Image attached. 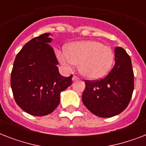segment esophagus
Segmentation results:
<instances>
[{
  "mask_svg": "<svg viewBox=\"0 0 146 146\" xmlns=\"http://www.w3.org/2000/svg\"><path fill=\"white\" fill-rule=\"evenodd\" d=\"M79 79H80V78L78 77V76H75V75L73 76V81H76V80H78Z\"/></svg>",
  "mask_w": 146,
  "mask_h": 146,
  "instance_id": "1",
  "label": "esophagus"
}]
</instances>
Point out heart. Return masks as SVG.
I'll return each instance as SVG.
<instances>
[{
  "label": "heart",
  "mask_w": 146,
  "mask_h": 146,
  "mask_svg": "<svg viewBox=\"0 0 146 146\" xmlns=\"http://www.w3.org/2000/svg\"><path fill=\"white\" fill-rule=\"evenodd\" d=\"M57 56L60 62L69 68L79 64L80 73L91 80L106 75L114 60L111 47L97 41L73 42L66 50H57Z\"/></svg>",
  "instance_id": "b5f03b06"
}]
</instances>
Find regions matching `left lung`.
I'll list each match as a JSON object with an SVG mask.
<instances>
[{
  "mask_svg": "<svg viewBox=\"0 0 146 146\" xmlns=\"http://www.w3.org/2000/svg\"><path fill=\"white\" fill-rule=\"evenodd\" d=\"M114 55V66L105 77L85 80L82 103L100 117H111L124 111L133 92L134 74L130 57L120 47H116Z\"/></svg>",
  "mask_w": 146,
  "mask_h": 146,
  "instance_id": "1",
  "label": "left lung"
}]
</instances>
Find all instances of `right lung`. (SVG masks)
<instances>
[{
    "label": "right lung",
    "mask_w": 146,
    "mask_h": 146,
    "mask_svg": "<svg viewBox=\"0 0 146 146\" xmlns=\"http://www.w3.org/2000/svg\"><path fill=\"white\" fill-rule=\"evenodd\" d=\"M50 33L27 42L15 58L10 85L14 99L25 112L44 116L54 111L60 94L72 84L73 75L60 74Z\"/></svg>",
    "instance_id": "obj_1"
}]
</instances>
